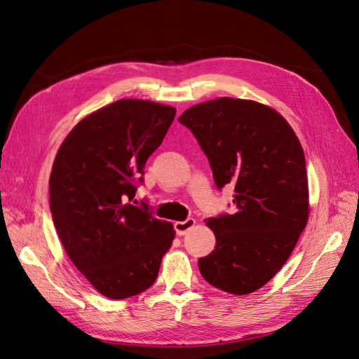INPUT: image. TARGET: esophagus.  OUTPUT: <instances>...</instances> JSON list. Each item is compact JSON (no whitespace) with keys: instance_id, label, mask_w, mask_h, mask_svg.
<instances>
[{"instance_id":"1","label":"esophagus","mask_w":359,"mask_h":359,"mask_svg":"<svg viewBox=\"0 0 359 359\" xmlns=\"http://www.w3.org/2000/svg\"><path fill=\"white\" fill-rule=\"evenodd\" d=\"M194 224H196V220L194 219H187L184 222H175V231L180 236H182V235H186L191 229V227H194Z\"/></svg>"}]
</instances>
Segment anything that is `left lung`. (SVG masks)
Returning <instances> with one entry per match:
<instances>
[{
    "mask_svg": "<svg viewBox=\"0 0 359 359\" xmlns=\"http://www.w3.org/2000/svg\"><path fill=\"white\" fill-rule=\"evenodd\" d=\"M178 121L196 136L217 187L235 191L236 212L206 220L215 247L199 259L201 274L232 295L253 293L286 264L309 222L299 139L273 107L232 97L194 104Z\"/></svg>",
    "mask_w": 359,
    "mask_h": 359,
    "instance_id": "obj_1",
    "label": "left lung"
}]
</instances>
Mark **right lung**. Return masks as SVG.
<instances>
[{"instance_id":"add662e5","label":"right lung","mask_w":359,"mask_h":359,"mask_svg":"<svg viewBox=\"0 0 359 359\" xmlns=\"http://www.w3.org/2000/svg\"><path fill=\"white\" fill-rule=\"evenodd\" d=\"M175 114L149 100L114 102L82 118L53 160L49 202L60 241L106 298L147 290L175 238L170 222L130 203Z\"/></svg>"}]
</instances>
